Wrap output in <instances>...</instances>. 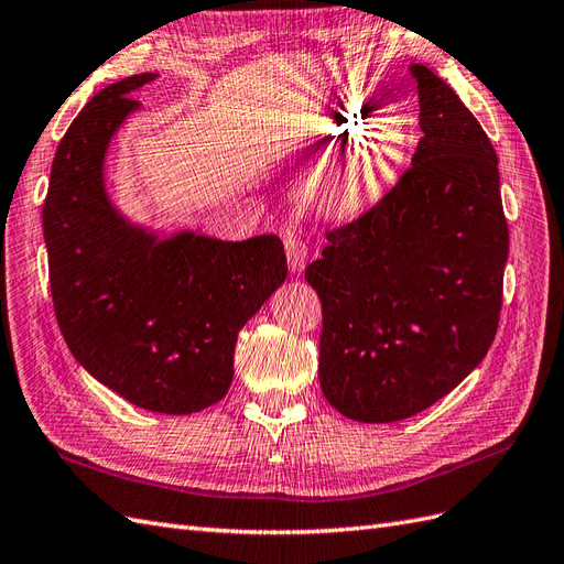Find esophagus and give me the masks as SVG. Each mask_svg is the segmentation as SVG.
<instances>
[{"label": "esophagus", "mask_w": 564, "mask_h": 564, "mask_svg": "<svg viewBox=\"0 0 564 564\" xmlns=\"http://www.w3.org/2000/svg\"><path fill=\"white\" fill-rule=\"evenodd\" d=\"M284 251H286V261H289V270L292 272H301L306 268V258H308V249L303 245V239L296 235H289L284 241Z\"/></svg>", "instance_id": "obj_1"}]
</instances>
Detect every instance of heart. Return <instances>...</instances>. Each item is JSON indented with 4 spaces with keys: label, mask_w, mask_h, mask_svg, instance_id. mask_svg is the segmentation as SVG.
Listing matches in <instances>:
<instances>
[{
    "label": "heart",
    "mask_w": 564,
    "mask_h": 564,
    "mask_svg": "<svg viewBox=\"0 0 564 564\" xmlns=\"http://www.w3.org/2000/svg\"><path fill=\"white\" fill-rule=\"evenodd\" d=\"M344 130L339 118H327L317 128V134L332 140ZM401 165L399 144L387 142L382 137H368V140L356 142L344 161L334 169L327 187L325 204L334 216H354V213L370 206L379 194L387 189L395 171Z\"/></svg>",
    "instance_id": "obj_1"
}]
</instances>
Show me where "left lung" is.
Listing matches in <instances>:
<instances>
[{
    "mask_svg": "<svg viewBox=\"0 0 564 564\" xmlns=\"http://www.w3.org/2000/svg\"><path fill=\"white\" fill-rule=\"evenodd\" d=\"M422 137L382 202L329 232L306 280L323 303L319 387L348 420L399 422L430 408L496 337L508 223L498 156L479 120L427 66Z\"/></svg>",
    "mask_w": 564,
    "mask_h": 564,
    "instance_id": "8db88e82",
    "label": "left lung"
}]
</instances>
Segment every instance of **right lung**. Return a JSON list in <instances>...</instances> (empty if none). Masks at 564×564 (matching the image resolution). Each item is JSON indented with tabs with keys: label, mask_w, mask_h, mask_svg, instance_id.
<instances>
[{
	"label": "right lung",
	"mask_w": 564,
	"mask_h": 564,
	"mask_svg": "<svg viewBox=\"0 0 564 564\" xmlns=\"http://www.w3.org/2000/svg\"><path fill=\"white\" fill-rule=\"evenodd\" d=\"M140 73L104 87L73 120L42 208L61 334L97 382L137 408L192 415L232 384L237 334L286 280L278 235L223 241L132 220L111 199L106 156L142 111Z\"/></svg>",
	"instance_id": "add662e5"
}]
</instances>
